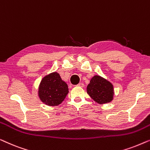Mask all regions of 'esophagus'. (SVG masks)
Segmentation results:
<instances>
[{
    "instance_id": "esophagus-1",
    "label": "esophagus",
    "mask_w": 150,
    "mask_h": 150,
    "mask_svg": "<svg viewBox=\"0 0 150 150\" xmlns=\"http://www.w3.org/2000/svg\"><path fill=\"white\" fill-rule=\"evenodd\" d=\"M77 86H79V87H83L84 84L83 83H79V84H77Z\"/></svg>"
}]
</instances>
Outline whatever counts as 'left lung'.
<instances>
[{"mask_svg":"<svg viewBox=\"0 0 150 150\" xmlns=\"http://www.w3.org/2000/svg\"><path fill=\"white\" fill-rule=\"evenodd\" d=\"M87 93L98 104L108 103L113 98V86L105 78L94 75L87 86Z\"/></svg>","mask_w":150,"mask_h":150,"instance_id":"8db88e82","label":"left lung"}]
</instances>
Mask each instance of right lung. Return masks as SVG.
<instances>
[{
    "mask_svg": "<svg viewBox=\"0 0 150 150\" xmlns=\"http://www.w3.org/2000/svg\"><path fill=\"white\" fill-rule=\"evenodd\" d=\"M69 93L68 86L59 73L54 72L44 77L39 86L38 96L45 105L58 106Z\"/></svg>",
    "mask_w": 150,
    "mask_h": 150,
    "instance_id": "add662e5",
    "label": "right lung"
}]
</instances>
